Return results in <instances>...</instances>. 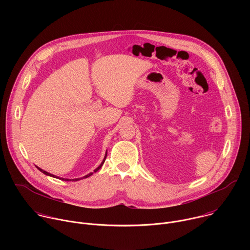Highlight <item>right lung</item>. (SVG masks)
I'll return each instance as SVG.
<instances>
[{
    "instance_id": "obj_1",
    "label": "right lung",
    "mask_w": 250,
    "mask_h": 250,
    "mask_svg": "<svg viewBox=\"0 0 250 250\" xmlns=\"http://www.w3.org/2000/svg\"><path fill=\"white\" fill-rule=\"evenodd\" d=\"M105 157H106V151H105V154H104V159H103V161H102V163L94 170V172H97L99 169H101V167L103 166V164H104V160H105ZM38 167V166H37ZM39 168V170L40 171H42L43 174H45V175H47V176H50V177H54V178H58V179H60V180H64V181H79V180H81V179H83V178H88V177H90L91 175H93V172H91V173H89V174H87V175H85L84 177H82V178H75V179H66V178H60V177H57V176H55V175H53V174H51V173H48V172H46V171H44V170H42V168H40V167H38Z\"/></svg>"
}]
</instances>
